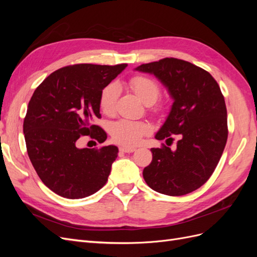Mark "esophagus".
Masks as SVG:
<instances>
[{"label": "esophagus", "mask_w": 257, "mask_h": 257, "mask_svg": "<svg viewBox=\"0 0 257 257\" xmlns=\"http://www.w3.org/2000/svg\"><path fill=\"white\" fill-rule=\"evenodd\" d=\"M119 150H120L121 152H124V153H132V152H134V151L136 150V148H134V147L121 146V147L119 148Z\"/></svg>", "instance_id": "34e87169"}]
</instances>
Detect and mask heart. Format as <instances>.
<instances>
[{
    "label": "heart",
    "mask_w": 257,
    "mask_h": 257,
    "mask_svg": "<svg viewBox=\"0 0 257 257\" xmlns=\"http://www.w3.org/2000/svg\"><path fill=\"white\" fill-rule=\"evenodd\" d=\"M130 87L135 94L147 105L154 103L160 95L158 82L145 76H135L130 80ZM119 87L110 83L100 92L99 106L106 114H111L115 109V103L119 96ZM110 135L113 141L124 146H136L142 142L145 135L150 132V125L143 121L121 119L110 125Z\"/></svg>",
    "instance_id": "obj_1"
}]
</instances>
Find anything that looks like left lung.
I'll return each mask as SVG.
<instances>
[{"instance_id": "8db88e82", "label": "left lung", "mask_w": 257, "mask_h": 257, "mask_svg": "<svg viewBox=\"0 0 257 257\" xmlns=\"http://www.w3.org/2000/svg\"><path fill=\"white\" fill-rule=\"evenodd\" d=\"M135 71L154 75L174 103L158 141L180 135L177 148H152V162L144 169L146 183L169 196L199 189L219 163L227 141V111L219 84L205 69L190 62L165 58Z\"/></svg>"}]
</instances>
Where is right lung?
I'll return each mask as SVG.
<instances>
[{
  "label": "right lung",
  "instance_id": "obj_1",
  "mask_svg": "<svg viewBox=\"0 0 257 257\" xmlns=\"http://www.w3.org/2000/svg\"><path fill=\"white\" fill-rule=\"evenodd\" d=\"M127 64H76L50 74L34 91L23 122L31 163L44 184L58 195L79 199L102 189L118 147H77L82 136L102 144L107 135L93 122L100 118V92Z\"/></svg>",
  "mask_w": 257,
  "mask_h": 257
}]
</instances>
